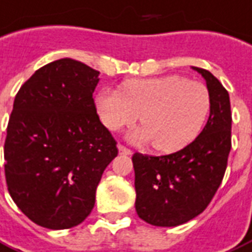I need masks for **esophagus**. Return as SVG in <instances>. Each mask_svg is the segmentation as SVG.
<instances>
[{
  "instance_id": "34e87169",
  "label": "esophagus",
  "mask_w": 252,
  "mask_h": 252,
  "mask_svg": "<svg viewBox=\"0 0 252 252\" xmlns=\"http://www.w3.org/2000/svg\"><path fill=\"white\" fill-rule=\"evenodd\" d=\"M118 151H119V154H124V155H131V154H133V151L130 150V149H126V147L122 146V145H119V146H118Z\"/></svg>"
}]
</instances>
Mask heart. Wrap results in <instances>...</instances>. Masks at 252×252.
<instances>
[{
    "label": "heart",
    "mask_w": 252,
    "mask_h": 252,
    "mask_svg": "<svg viewBox=\"0 0 252 252\" xmlns=\"http://www.w3.org/2000/svg\"><path fill=\"white\" fill-rule=\"evenodd\" d=\"M98 114L106 127L121 130L141 115L143 127L134 130L128 141L153 143L159 153H177L195 141L205 127L211 95L203 83L182 75L134 79L122 92L101 90L95 98Z\"/></svg>",
    "instance_id": "obj_1"
}]
</instances>
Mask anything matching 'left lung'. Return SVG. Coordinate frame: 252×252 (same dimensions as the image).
<instances>
[{"label":"left lung","instance_id":"1","mask_svg":"<svg viewBox=\"0 0 252 252\" xmlns=\"http://www.w3.org/2000/svg\"><path fill=\"white\" fill-rule=\"evenodd\" d=\"M192 69L205 78L211 95V111L202 133L173 154L133 155L135 210L153 226H179L203 213L222 183L231 150L228 93L210 71Z\"/></svg>","mask_w":252,"mask_h":252}]
</instances>
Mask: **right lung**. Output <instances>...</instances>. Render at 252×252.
<instances>
[{
	"label": "right lung",
	"mask_w": 252,
	"mask_h": 252,
	"mask_svg": "<svg viewBox=\"0 0 252 252\" xmlns=\"http://www.w3.org/2000/svg\"><path fill=\"white\" fill-rule=\"evenodd\" d=\"M99 71L71 58L38 69L21 86L5 139L9 194L38 226L65 230L92 213L118 150L93 99Z\"/></svg>",
	"instance_id": "1"
}]
</instances>
